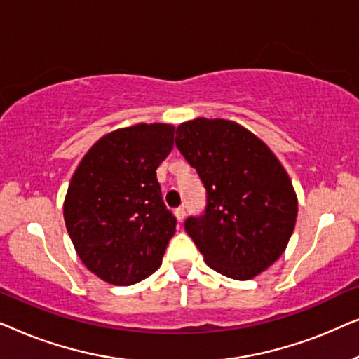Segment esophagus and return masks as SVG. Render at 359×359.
Wrapping results in <instances>:
<instances>
[{"mask_svg":"<svg viewBox=\"0 0 359 359\" xmlns=\"http://www.w3.org/2000/svg\"><path fill=\"white\" fill-rule=\"evenodd\" d=\"M175 215H176V219H178V222H183V220H184V215H186V210H184V208H178V209H175Z\"/></svg>","mask_w":359,"mask_h":359,"instance_id":"34e87169","label":"esophagus"}]
</instances>
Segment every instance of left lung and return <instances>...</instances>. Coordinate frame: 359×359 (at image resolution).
<instances>
[{"label":"left lung","mask_w":359,"mask_h":359,"mask_svg":"<svg viewBox=\"0 0 359 359\" xmlns=\"http://www.w3.org/2000/svg\"><path fill=\"white\" fill-rule=\"evenodd\" d=\"M176 147L205 188L203 215L184 230L204 262L232 279H252L281 257L297 217L286 170L268 145L237 122H183Z\"/></svg>","instance_id":"8db88e82"}]
</instances>
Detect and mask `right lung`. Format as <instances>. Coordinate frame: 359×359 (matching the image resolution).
I'll use <instances>...</instances> for the list:
<instances>
[{"instance_id": "obj_1", "label": "right lung", "mask_w": 359, "mask_h": 359, "mask_svg": "<svg viewBox=\"0 0 359 359\" xmlns=\"http://www.w3.org/2000/svg\"><path fill=\"white\" fill-rule=\"evenodd\" d=\"M175 127L137 124L101 137L68 186L63 217L85 266L102 281L130 286L160 268L176 219L156 168L173 149Z\"/></svg>"}]
</instances>
